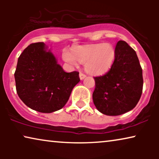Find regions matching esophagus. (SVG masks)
I'll return each mask as SVG.
<instances>
[{
  "label": "esophagus",
  "instance_id": "esophagus-1",
  "mask_svg": "<svg viewBox=\"0 0 159 159\" xmlns=\"http://www.w3.org/2000/svg\"><path fill=\"white\" fill-rule=\"evenodd\" d=\"M86 77V75H84V74H83V73H80V80H83V79H84V78Z\"/></svg>",
  "mask_w": 159,
  "mask_h": 159
}]
</instances>
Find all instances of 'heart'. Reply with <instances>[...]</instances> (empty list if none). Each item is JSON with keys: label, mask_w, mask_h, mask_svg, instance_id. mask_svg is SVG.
Wrapping results in <instances>:
<instances>
[{"label": "heart", "mask_w": 159, "mask_h": 159, "mask_svg": "<svg viewBox=\"0 0 159 159\" xmlns=\"http://www.w3.org/2000/svg\"><path fill=\"white\" fill-rule=\"evenodd\" d=\"M116 51L109 43L76 48L72 53L64 51L63 58L72 66H77V61L84 64L87 72L91 75H101L109 70L114 64Z\"/></svg>", "instance_id": "heart-1"}]
</instances>
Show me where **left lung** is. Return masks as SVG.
<instances>
[{
	"instance_id": "1",
	"label": "left lung",
	"mask_w": 159,
	"mask_h": 159,
	"mask_svg": "<svg viewBox=\"0 0 159 159\" xmlns=\"http://www.w3.org/2000/svg\"><path fill=\"white\" fill-rule=\"evenodd\" d=\"M110 70L94 77L93 100L102 114L118 116L135 107L143 92V70L136 52L125 41L116 43Z\"/></svg>"
}]
</instances>
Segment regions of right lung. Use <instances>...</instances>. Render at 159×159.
I'll use <instances>...</instances> for the list:
<instances>
[{
    "label": "right lung",
    "instance_id": "right-lung-1",
    "mask_svg": "<svg viewBox=\"0 0 159 159\" xmlns=\"http://www.w3.org/2000/svg\"><path fill=\"white\" fill-rule=\"evenodd\" d=\"M14 77L16 93L23 103L41 113L64 107L80 81L79 72L64 71L44 43H32L24 50Z\"/></svg>",
    "mask_w": 159,
    "mask_h": 159
}]
</instances>
